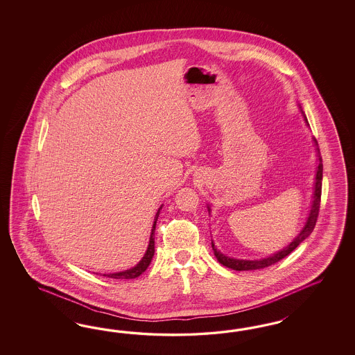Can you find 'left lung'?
<instances>
[{
    "label": "left lung",
    "instance_id": "1",
    "mask_svg": "<svg viewBox=\"0 0 355 355\" xmlns=\"http://www.w3.org/2000/svg\"><path fill=\"white\" fill-rule=\"evenodd\" d=\"M298 107L301 109L302 114H303V110L302 107L298 104ZM303 119L306 125L309 126V122L306 116L303 114ZM313 141V146H315V150H316V156H318V166H316V174H315V182H313V193H312V202L311 208H310V212L309 216L306 218V223L304 226L302 227L300 234L295 236L291 243L286 246V248L279 250L277 252L269 255L268 258L261 259H254V260H250V259H236L230 258V257H226L224 255L220 250H217V248L212 241V250L215 252V257L218 260V263H221L223 266H225L227 268L234 269V270H254V269H261L269 267L275 263H277L281 259L288 257L291 254V251H294L295 248L300 246V243H302L307 236H310L313 230V227L316 225V220H318V215H319V208H320V198H322V156H320V150H319V146H318V141L315 138H312ZM208 208V212H211V207L207 205Z\"/></svg>",
    "mask_w": 355,
    "mask_h": 355
}]
</instances>
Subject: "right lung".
Here are the masks:
<instances>
[{"label": "right lung", "mask_w": 355, "mask_h": 355, "mask_svg": "<svg viewBox=\"0 0 355 355\" xmlns=\"http://www.w3.org/2000/svg\"><path fill=\"white\" fill-rule=\"evenodd\" d=\"M162 208V205H160V208L157 209V214L155 216V221H153V225H152V229H150L148 248H147V251H146L144 257L140 259L139 263H138L135 267H132V268L126 269V270H122V272H116V273H104L103 276H107V277H110V279H137L146 269L148 268L150 260H152L153 254H155V229H156V221H157V218H159Z\"/></svg>", "instance_id": "right-lung-1"}]
</instances>
